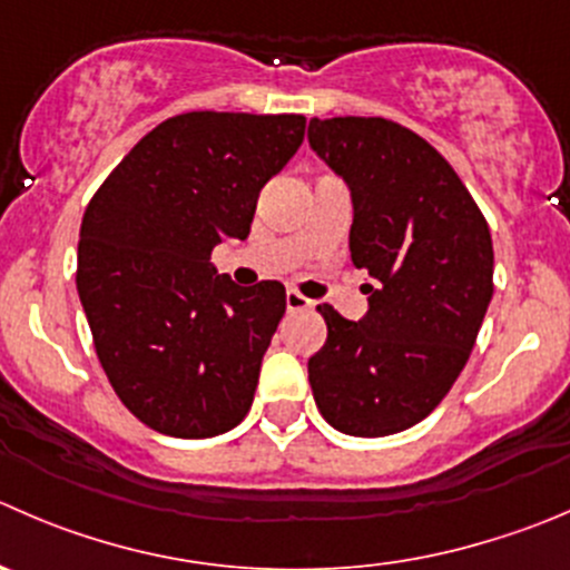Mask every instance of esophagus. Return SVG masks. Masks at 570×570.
Wrapping results in <instances>:
<instances>
[{
	"instance_id": "obj_1",
	"label": "esophagus",
	"mask_w": 570,
	"mask_h": 570,
	"mask_svg": "<svg viewBox=\"0 0 570 570\" xmlns=\"http://www.w3.org/2000/svg\"><path fill=\"white\" fill-rule=\"evenodd\" d=\"M286 308H289V312H301V308H312V301H308V297H303L297 289H289V292H286Z\"/></svg>"
}]
</instances>
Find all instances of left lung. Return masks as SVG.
I'll list each match as a JSON object with an SVG mask.
<instances>
[{"mask_svg":"<svg viewBox=\"0 0 570 570\" xmlns=\"http://www.w3.org/2000/svg\"><path fill=\"white\" fill-rule=\"evenodd\" d=\"M308 145L351 189V258L373 278L358 323L317 306L328 340L308 358V384L336 432L386 438L460 379L493 297V239L454 167L409 127L312 119Z\"/></svg>","mask_w":570,"mask_h":570,"instance_id":"obj_1","label":"left lung"}]
</instances>
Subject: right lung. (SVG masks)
<instances>
[{"instance_id":"right-lung-1","label":"right lung","mask_w":570,"mask_h":570,"mask_svg":"<svg viewBox=\"0 0 570 570\" xmlns=\"http://www.w3.org/2000/svg\"><path fill=\"white\" fill-rule=\"evenodd\" d=\"M303 132L301 114L173 116L116 164L82 214L77 292L99 364L156 432L217 438L250 412L286 289L236 286L212 250L247 239L258 191Z\"/></svg>"}]
</instances>
